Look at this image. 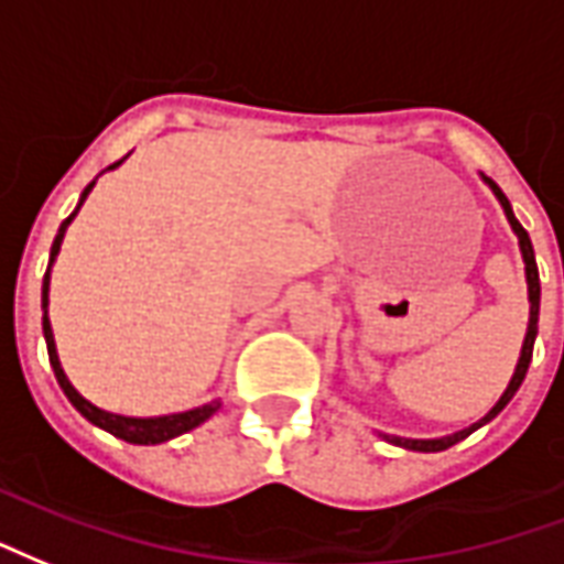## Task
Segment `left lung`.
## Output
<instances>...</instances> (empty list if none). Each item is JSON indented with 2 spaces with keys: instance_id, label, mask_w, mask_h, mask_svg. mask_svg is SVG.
<instances>
[{
  "instance_id": "8db88e82",
  "label": "left lung",
  "mask_w": 564,
  "mask_h": 564,
  "mask_svg": "<svg viewBox=\"0 0 564 564\" xmlns=\"http://www.w3.org/2000/svg\"><path fill=\"white\" fill-rule=\"evenodd\" d=\"M490 183V188L496 192V197L501 200V207H505V216H508V221H511L513 234H517V240H520V252H523V261H525V282H529V330H525V339H523V351H520V364H517V369H513V378L511 384H508V390L501 393V400L492 405V412L484 417L480 423H475V426H468V430H463V433H454L447 435V438H397V435H384L388 442H393V445L400 447H409V451H423V454H435V451H445V447L456 445V442H463L466 435H471L478 426H484L487 421H492L496 414L511 402V397L520 390V384H523L525 372H529V364H532V348H535V336H538V306H541V279H538V264H535V249H532V240H529V234H525V228L520 225V221L513 219V209L511 204H508V197L501 195V188L492 183V180H487Z\"/></svg>"
}]
</instances>
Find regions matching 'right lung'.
Returning <instances> with one entry per match:
<instances>
[{
  "label": "right lung",
  "instance_id": "add662e5",
  "mask_svg": "<svg viewBox=\"0 0 564 564\" xmlns=\"http://www.w3.org/2000/svg\"><path fill=\"white\" fill-rule=\"evenodd\" d=\"M122 162V159H119ZM119 162H113L110 167H117ZM96 186V180L84 188V195H80V204L77 209L84 207L86 195L93 192ZM77 209H74L72 216L59 225V234H56V240L51 246V264L56 252H59V246H63V237H65V228L72 225V219L77 216ZM51 264H47V273H44V285H41V310H44V339H47V355H51V367L56 372V381H59V388L63 393L68 397L77 412L84 414L86 421L96 423L101 430H108L110 435H117L122 442H129V445H162L167 438H176V435L188 433V430H195L200 423L213 417V414L219 412V402H209V405H200V409H192V412H183V414H164V417H122V414H110V412H101L98 405H93L89 400H84L77 390L72 388V381L65 378L63 367H59V357H56V343H53V330H51V322H47V288H51Z\"/></svg>",
  "mask_w": 564,
  "mask_h": 564
}]
</instances>
